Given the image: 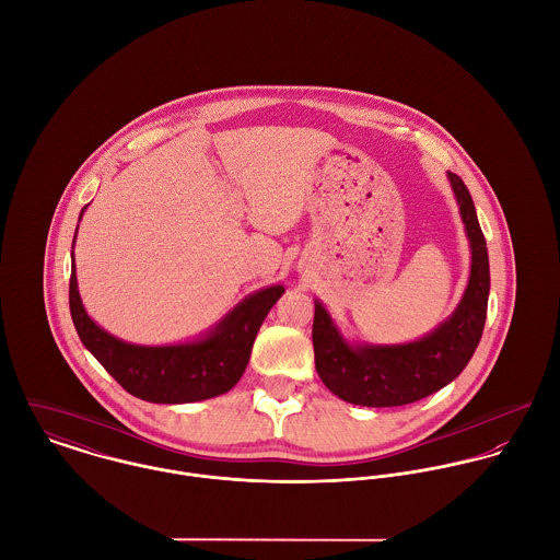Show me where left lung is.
Listing matches in <instances>:
<instances>
[{
  "label": "left lung",
  "mask_w": 560,
  "mask_h": 560,
  "mask_svg": "<svg viewBox=\"0 0 560 560\" xmlns=\"http://www.w3.org/2000/svg\"><path fill=\"white\" fill-rule=\"evenodd\" d=\"M472 249L470 280L455 313L431 334L405 345H349L319 300L315 302L313 347L320 382L338 399L366 407H397L424 399L451 384L479 347L487 298L489 256L472 196L448 172Z\"/></svg>",
  "instance_id": "left-lung-1"
}]
</instances>
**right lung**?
Masks as SVG:
<instances>
[{
	"label": "right lung",
	"instance_id": "1",
	"mask_svg": "<svg viewBox=\"0 0 560 560\" xmlns=\"http://www.w3.org/2000/svg\"><path fill=\"white\" fill-rule=\"evenodd\" d=\"M282 293L284 287L276 284L247 295L200 340L163 347L131 345L88 317L78 291L73 256L69 306L83 347L129 395L174 405L213 399L240 382L254 338Z\"/></svg>",
	"mask_w": 560,
	"mask_h": 560
}]
</instances>
